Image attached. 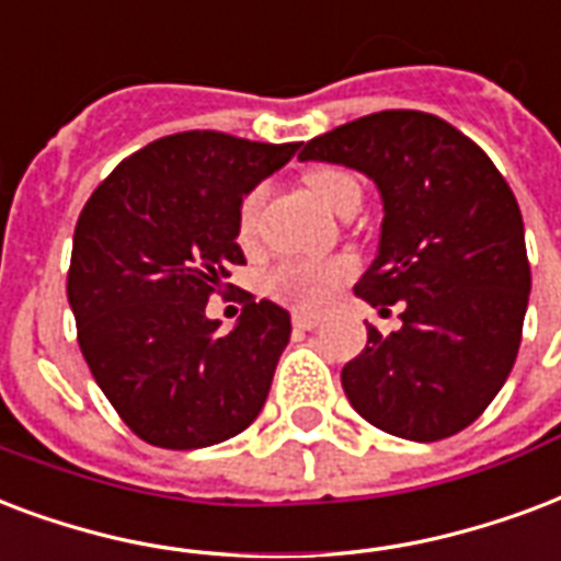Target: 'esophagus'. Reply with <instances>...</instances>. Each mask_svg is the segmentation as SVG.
<instances>
[{
	"mask_svg": "<svg viewBox=\"0 0 561 561\" xmlns=\"http://www.w3.org/2000/svg\"><path fill=\"white\" fill-rule=\"evenodd\" d=\"M294 329H302V332H311V329H318L323 323L320 314H309V311H294V318H290Z\"/></svg>",
	"mask_w": 561,
	"mask_h": 561,
	"instance_id": "1",
	"label": "esophagus"
}]
</instances>
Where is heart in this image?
Masks as SVG:
<instances>
[{
    "label": "heart",
    "mask_w": 561,
    "mask_h": 561,
    "mask_svg": "<svg viewBox=\"0 0 561 561\" xmlns=\"http://www.w3.org/2000/svg\"><path fill=\"white\" fill-rule=\"evenodd\" d=\"M306 185L320 203L341 211V205L350 194H358V182L350 176L347 170L337 167H311L306 173ZM264 199V187H252L250 194L243 196L241 203V232H250L255 224V214ZM356 264L350 259H327V262H309V259H288V262L276 264L264 288L273 299L297 306V309H320L329 299L335 297L337 288L353 276Z\"/></svg>",
    "instance_id": "b5f03b06"
}]
</instances>
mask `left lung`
<instances>
[{"label": "left lung", "instance_id": "obj_1", "mask_svg": "<svg viewBox=\"0 0 561 561\" xmlns=\"http://www.w3.org/2000/svg\"><path fill=\"white\" fill-rule=\"evenodd\" d=\"M302 161L353 167L376 182L379 255L356 294L403 327H367L341 370L350 405L376 430L442 442L477 421L512 374L529 299L518 199L485 152L447 119L379 111L309 140Z\"/></svg>", "mask_w": 561, "mask_h": 561}]
</instances>
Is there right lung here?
Returning <instances> with one entry per match:
<instances>
[{
    "mask_svg": "<svg viewBox=\"0 0 561 561\" xmlns=\"http://www.w3.org/2000/svg\"><path fill=\"white\" fill-rule=\"evenodd\" d=\"M297 149L199 128L167 135L119 161L81 208L67 273L81 356L152 447H211L262 412L290 314L243 297L238 327L220 335L205 302L247 262L243 196Z\"/></svg>",
    "mask_w": 561,
    "mask_h": 561,
    "instance_id": "1",
    "label": "right lung"
}]
</instances>
